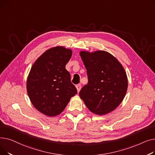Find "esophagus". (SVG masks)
I'll use <instances>...</instances> for the list:
<instances>
[{
    "mask_svg": "<svg viewBox=\"0 0 155 155\" xmlns=\"http://www.w3.org/2000/svg\"><path fill=\"white\" fill-rule=\"evenodd\" d=\"M76 88H77V92H80V89H81V85H80V84L77 85L76 86Z\"/></svg>",
    "mask_w": 155,
    "mask_h": 155,
    "instance_id": "34e87169",
    "label": "esophagus"
}]
</instances>
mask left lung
Instances as JSON below:
<instances>
[{
  "label": "left lung",
  "instance_id": "left-lung-1",
  "mask_svg": "<svg viewBox=\"0 0 155 155\" xmlns=\"http://www.w3.org/2000/svg\"><path fill=\"white\" fill-rule=\"evenodd\" d=\"M87 70L88 84L79 92L87 108L102 116L115 110L127 90V77L123 65L105 51L80 52Z\"/></svg>",
  "mask_w": 155,
  "mask_h": 155
}]
</instances>
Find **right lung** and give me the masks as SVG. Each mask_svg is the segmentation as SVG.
<instances>
[{"label":"right lung","instance_id":"add662e5","mask_svg":"<svg viewBox=\"0 0 155 155\" xmlns=\"http://www.w3.org/2000/svg\"><path fill=\"white\" fill-rule=\"evenodd\" d=\"M71 55L70 49L53 47L41 55L31 68L26 84L28 96L33 106L47 116L60 114L77 94L65 68Z\"/></svg>","mask_w":155,"mask_h":155}]
</instances>
